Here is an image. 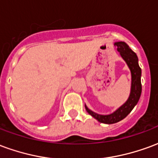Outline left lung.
<instances>
[{"mask_svg":"<svg viewBox=\"0 0 158 158\" xmlns=\"http://www.w3.org/2000/svg\"><path fill=\"white\" fill-rule=\"evenodd\" d=\"M114 45L117 46V51L119 52L121 57L124 60V62L129 67L130 73H131V88H130V94H129V98L122 106H119L115 112L107 115L94 113L93 111L89 109L86 105H85L86 111L89 115H91L98 122L106 123V124H112V123H118L128 116V114L132 111L133 108L139 102V97L141 95V89H142L141 80H140L141 69L139 66L137 55L129 48V46L125 42L118 41L115 42Z\"/></svg>","mask_w":158,"mask_h":158,"instance_id":"left-lung-1","label":"left lung"}]
</instances>
